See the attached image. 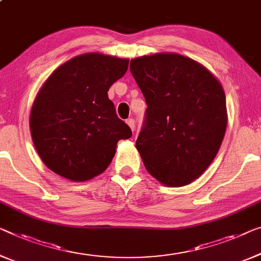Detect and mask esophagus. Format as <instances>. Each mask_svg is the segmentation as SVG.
Masks as SVG:
<instances>
[{
	"instance_id": "1",
	"label": "esophagus",
	"mask_w": 261,
	"mask_h": 261,
	"mask_svg": "<svg viewBox=\"0 0 261 261\" xmlns=\"http://www.w3.org/2000/svg\"><path fill=\"white\" fill-rule=\"evenodd\" d=\"M126 124L131 127L132 131H135V127H136V126H135V120H134V119H132V118L126 119Z\"/></svg>"
}]
</instances>
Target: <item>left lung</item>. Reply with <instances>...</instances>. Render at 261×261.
<instances>
[{
  "label": "left lung",
  "instance_id": "8db88e82",
  "mask_svg": "<svg viewBox=\"0 0 261 261\" xmlns=\"http://www.w3.org/2000/svg\"><path fill=\"white\" fill-rule=\"evenodd\" d=\"M147 109L136 147L151 176L177 188L199 178L219 151L226 98L215 76L178 54L131 60Z\"/></svg>",
  "mask_w": 261,
  "mask_h": 261
}]
</instances>
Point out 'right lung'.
Listing matches in <instances>:
<instances>
[{
    "instance_id": "add662e5",
    "label": "right lung",
    "mask_w": 261,
    "mask_h": 261,
    "mask_svg": "<svg viewBox=\"0 0 261 261\" xmlns=\"http://www.w3.org/2000/svg\"><path fill=\"white\" fill-rule=\"evenodd\" d=\"M129 60L90 53L58 67L38 91L30 132L44 164L61 177L85 181L110 165L120 139L132 136L108 91Z\"/></svg>"
}]
</instances>
